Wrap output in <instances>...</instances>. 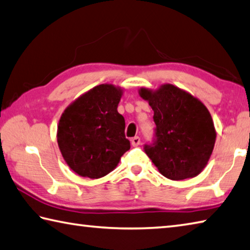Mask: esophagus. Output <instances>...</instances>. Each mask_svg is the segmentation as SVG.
Returning <instances> with one entry per match:
<instances>
[{
    "label": "esophagus",
    "instance_id": "1",
    "mask_svg": "<svg viewBox=\"0 0 250 250\" xmlns=\"http://www.w3.org/2000/svg\"><path fill=\"white\" fill-rule=\"evenodd\" d=\"M131 145H133V147H137V146L140 145V138L138 136H136V137L131 139Z\"/></svg>",
    "mask_w": 250,
    "mask_h": 250
}]
</instances>
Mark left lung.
<instances>
[{"instance_id":"8db88e82","label":"left lung","mask_w":250,"mask_h":250,"mask_svg":"<svg viewBox=\"0 0 250 250\" xmlns=\"http://www.w3.org/2000/svg\"><path fill=\"white\" fill-rule=\"evenodd\" d=\"M139 96L154 112L155 140L145 152L159 172L172 181L199 175L212 154L216 131L210 112L199 99L171 83Z\"/></svg>"}]
</instances>
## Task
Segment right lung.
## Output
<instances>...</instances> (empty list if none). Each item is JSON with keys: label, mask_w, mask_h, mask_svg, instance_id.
<instances>
[{"label": "right lung", "mask_w": 250, "mask_h": 250, "mask_svg": "<svg viewBox=\"0 0 250 250\" xmlns=\"http://www.w3.org/2000/svg\"><path fill=\"white\" fill-rule=\"evenodd\" d=\"M123 89L111 83L93 87L64 110L58 125V145L67 166L95 180L114 169L130 143L125 120L117 112Z\"/></svg>", "instance_id": "1"}]
</instances>
